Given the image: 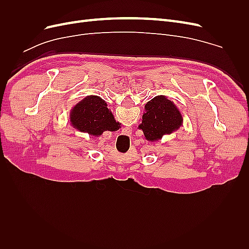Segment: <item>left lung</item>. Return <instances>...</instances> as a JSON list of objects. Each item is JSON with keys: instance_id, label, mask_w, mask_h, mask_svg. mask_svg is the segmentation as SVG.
<instances>
[{"instance_id": "obj_1", "label": "left lung", "mask_w": 249, "mask_h": 249, "mask_svg": "<svg viewBox=\"0 0 249 249\" xmlns=\"http://www.w3.org/2000/svg\"><path fill=\"white\" fill-rule=\"evenodd\" d=\"M183 125V116L175 103L165 95H157L145 104L139 129L147 141L162 139Z\"/></svg>"}]
</instances>
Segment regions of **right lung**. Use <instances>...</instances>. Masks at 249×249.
<instances>
[{"mask_svg": "<svg viewBox=\"0 0 249 249\" xmlns=\"http://www.w3.org/2000/svg\"><path fill=\"white\" fill-rule=\"evenodd\" d=\"M70 120L74 129L99 137L105 131H115L118 123L107 103L97 95H88L71 109Z\"/></svg>", "mask_w": 249, "mask_h": 249, "instance_id": "obj_1", "label": "right lung"}]
</instances>
